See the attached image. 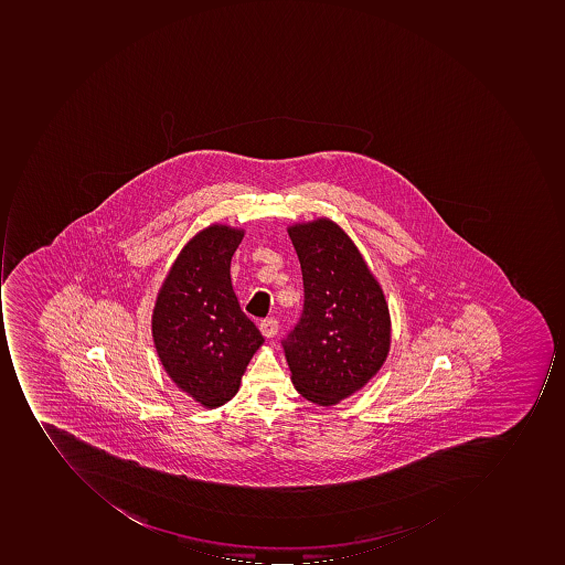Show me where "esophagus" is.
Returning a JSON list of instances; mask_svg holds the SVG:
<instances>
[{"instance_id": "1", "label": "esophagus", "mask_w": 565, "mask_h": 565, "mask_svg": "<svg viewBox=\"0 0 565 565\" xmlns=\"http://www.w3.org/2000/svg\"><path fill=\"white\" fill-rule=\"evenodd\" d=\"M278 328H280V326H278V321L275 318H266L259 322V331H262V334L268 338V340L277 335Z\"/></svg>"}]
</instances>
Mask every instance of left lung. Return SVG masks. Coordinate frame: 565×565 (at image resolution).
I'll return each mask as SVG.
<instances>
[{
    "instance_id": "obj_1",
    "label": "left lung",
    "mask_w": 565,
    "mask_h": 565,
    "mask_svg": "<svg viewBox=\"0 0 565 565\" xmlns=\"http://www.w3.org/2000/svg\"><path fill=\"white\" fill-rule=\"evenodd\" d=\"M302 268V318L284 341L294 387L322 407L362 391L391 350L384 290L343 227L328 217L288 225Z\"/></svg>"
}]
</instances>
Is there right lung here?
Instances as JSON below:
<instances>
[{
  "instance_id": "add662e5",
  "label": "right lung",
  "mask_w": 565,
  "mask_h": 565,
  "mask_svg": "<svg viewBox=\"0 0 565 565\" xmlns=\"http://www.w3.org/2000/svg\"><path fill=\"white\" fill-rule=\"evenodd\" d=\"M243 237L244 230L227 224L196 233L168 269L152 310L162 369L207 409L237 394L247 363L265 343L231 281V259Z\"/></svg>"
}]
</instances>
